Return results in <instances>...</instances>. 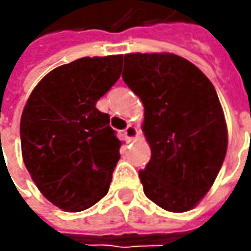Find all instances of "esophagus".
<instances>
[{
    "label": "esophagus",
    "instance_id": "1",
    "mask_svg": "<svg viewBox=\"0 0 251 251\" xmlns=\"http://www.w3.org/2000/svg\"><path fill=\"white\" fill-rule=\"evenodd\" d=\"M124 134H126L128 138H131V140H135V138L138 137V128L134 127L132 124H130V126H127V128L124 130Z\"/></svg>",
    "mask_w": 251,
    "mask_h": 251
}]
</instances>
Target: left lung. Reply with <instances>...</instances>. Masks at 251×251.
<instances>
[{
    "label": "left lung",
    "instance_id": "left-lung-1",
    "mask_svg": "<svg viewBox=\"0 0 251 251\" xmlns=\"http://www.w3.org/2000/svg\"><path fill=\"white\" fill-rule=\"evenodd\" d=\"M123 79L144 104L151 160L140 178L145 196L186 212L214 184L227 130L214 85L193 63L169 53L126 54Z\"/></svg>",
    "mask_w": 251,
    "mask_h": 251
}]
</instances>
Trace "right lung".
Returning a JSON list of instances; mask_svg holds the SVG:
<instances>
[{
  "instance_id": "add662e5",
  "label": "right lung",
  "mask_w": 251,
  "mask_h": 251,
  "mask_svg": "<svg viewBox=\"0 0 251 251\" xmlns=\"http://www.w3.org/2000/svg\"><path fill=\"white\" fill-rule=\"evenodd\" d=\"M123 55L83 57L36 85L21 119L25 166L55 207L79 212L109 191L120 140L96 103L120 78Z\"/></svg>"
}]
</instances>
